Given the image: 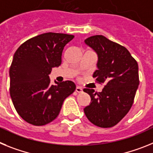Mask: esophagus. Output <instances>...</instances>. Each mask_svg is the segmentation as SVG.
Listing matches in <instances>:
<instances>
[{"label": "esophagus", "instance_id": "obj_1", "mask_svg": "<svg viewBox=\"0 0 153 153\" xmlns=\"http://www.w3.org/2000/svg\"><path fill=\"white\" fill-rule=\"evenodd\" d=\"M75 91H76L77 92H78V93H82V91H83V89H82V88L80 87V86H77Z\"/></svg>", "mask_w": 153, "mask_h": 153}]
</instances>
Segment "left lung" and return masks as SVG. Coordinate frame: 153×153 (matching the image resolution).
I'll return each instance as SVG.
<instances>
[{
  "label": "left lung",
  "instance_id": "1",
  "mask_svg": "<svg viewBox=\"0 0 153 153\" xmlns=\"http://www.w3.org/2000/svg\"><path fill=\"white\" fill-rule=\"evenodd\" d=\"M85 43L98 55V69L93 77L105 85L99 93L85 88L91 102L84 112L95 126L110 128L124 118L133 104L139 84L137 62L126 48L102 35L89 37Z\"/></svg>",
  "mask_w": 153,
  "mask_h": 153
}]
</instances>
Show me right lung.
I'll return each instance as SVG.
<instances>
[{
	"label": "right lung",
	"instance_id": "right-lung-1",
	"mask_svg": "<svg viewBox=\"0 0 153 153\" xmlns=\"http://www.w3.org/2000/svg\"><path fill=\"white\" fill-rule=\"evenodd\" d=\"M74 35L45 33L27 40L14 53L9 71L10 95L18 115L34 126L57 118L64 100L75 90L71 81L51 85L53 68L62 64L64 47Z\"/></svg>",
	"mask_w": 153,
	"mask_h": 153
}]
</instances>
